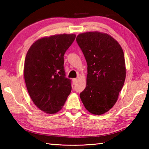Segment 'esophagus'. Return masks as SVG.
Returning <instances> with one entry per match:
<instances>
[{
	"label": "esophagus",
	"instance_id": "esophagus-1",
	"mask_svg": "<svg viewBox=\"0 0 149 149\" xmlns=\"http://www.w3.org/2000/svg\"><path fill=\"white\" fill-rule=\"evenodd\" d=\"M72 81H73V84L75 85L77 84V78H74V79H72Z\"/></svg>",
	"mask_w": 149,
	"mask_h": 149
}]
</instances>
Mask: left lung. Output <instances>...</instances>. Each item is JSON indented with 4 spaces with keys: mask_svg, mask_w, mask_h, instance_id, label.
<instances>
[{
    "mask_svg": "<svg viewBox=\"0 0 149 149\" xmlns=\"http://www.w3.org/2000/svg\"><path fill=\"white\" fill-rule=\"evenodd\" d=\"M76 41L87 64V86L81 100L91 114L107 112L116 102L124 84V54L117 41L99 31L79 34Z\"/></svg>",
    "mask_w": 149,
    "mask_h": 149,
    "instance_id": "8db88e82",
    "label": "left lung"
}]
</instances>
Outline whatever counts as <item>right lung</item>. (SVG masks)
Segmentation results:
<instances>
[{"label": "right lung", "instance_id": "obj_1", "mask_svg": "<svg viewBox=\"0 0 149 149\" xmlns=\"http://www.w3.org/2000/svg\"><path fill=\"white\" fill-rule=\"evenodd\" d=\"M75 37V34H60L43 37L27 51L24 68L27 91L37 108L47 114L61 110L71 93L64 56Z\"/></svg>", "mask_w": 149, "mask_h": 149}]
</instances>
